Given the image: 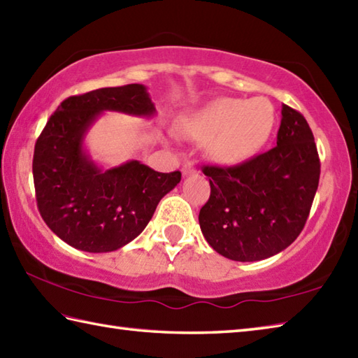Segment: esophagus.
I'll return each instance as SVG.
<instances>
[{"label":"esophagus","mask_w":358,"mask_h":358,"mask_svg":"<svg viewBox=\"0 0 358 358\" xmlns=\"http://www.w3.org/2000/svg\"><path fill=\"white\" fill-rule=\"evenodd\" d=\"M182 173H184V176H188V174H193V173H196V166L193 164L187 162L184 165V169H182Z\"/></svg>","instance_id":"obj_1"}]
</instances>
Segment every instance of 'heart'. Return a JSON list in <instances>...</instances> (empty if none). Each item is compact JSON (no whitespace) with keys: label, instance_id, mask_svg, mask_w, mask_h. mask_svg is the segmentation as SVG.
<instances>
[{"label":"heart","instance_id":"obj_1","mask_svg":"<svg viewBox=\"0 0 358 358\" xmlns=\"http://www.w3.org/2000/svg\"><path fill=\"white\" fill-rule=\"evenodd\" d=\"M275 108L267 97H225L211 101L184 123V133L208 141L210 156L221 164H238L264 147L275 127Z\"/></svg>","mask_w":358,"mask_h":358}]
</instances>
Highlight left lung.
Masks as SVG:
<instances>
[{"label": "left lung", "instance_id": "8db88e82", "mask_svg": "<svg viewBox=\"0 0 358 358\" xmlns=\"http://www.w3.org/2000/svg\"><path fill=\"white\" fill-rule=\"evenodd\" d=\"M276 147L235 166L203 165L210 198L199 211L203 238L222 257L249 262L289 247L308 221L320 157L301 113L281 108Z\"/></svg>", "mask_w": 358, "mask_h": 358}]
</instances>
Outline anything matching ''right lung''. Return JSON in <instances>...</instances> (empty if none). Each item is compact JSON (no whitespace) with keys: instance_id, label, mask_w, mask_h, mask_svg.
I'll list each match as a JSON object with an SVG mask.
<instances>
[{"instance_id":"obj_1","label":"right lung","mask_w":358,"mask_h":358,"mask_svg":"<svg viewBox=\"0 0 358 358\" xmlns=\"http://www.w3.org/2000/svg\"><path fill=\"white\" fill-rule=\"evenodd\" d=\"M103 111L151 117L143 85L101 87L63 100L36 138L35 198L43 221L78 250H117L141 235L180 171L159 173L138 160L101 170L83 150L87 129Z\"/></svg>"}]
</instances>
